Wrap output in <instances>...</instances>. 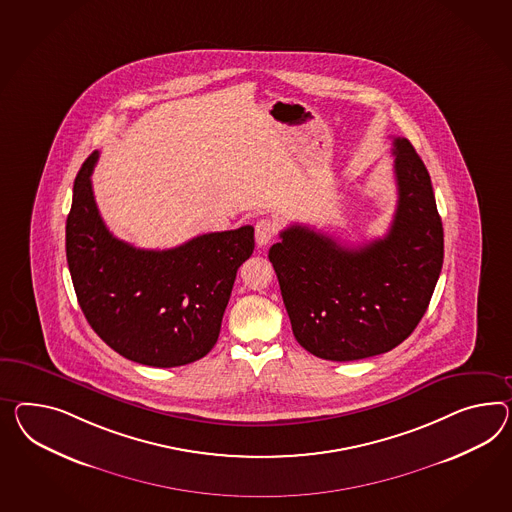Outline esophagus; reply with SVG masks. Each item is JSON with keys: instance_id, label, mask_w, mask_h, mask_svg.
I'll return each instance as SVG.
<instances>
[{"instance_id": "obj_1", "label": "esophagus", "mask_w": 512, "mask_h": 512, "mask_svg": "<svg viewBox=\"0 0 512 512\" xmlns=\"http://www.w3.org/2000/svg\"><path fill=\"white\" fill-rule=\"evenodd\" d=\"M276 230H278V228H276L275 221H271V219H260V221L256 223V228H254L258 247L269 245V243L273 241V237L276 236Z\"/></svg>"}]
</instances>
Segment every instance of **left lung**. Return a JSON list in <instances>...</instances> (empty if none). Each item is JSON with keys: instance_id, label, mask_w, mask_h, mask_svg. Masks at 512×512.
I'll return each instance as SVG.
<instances>
[{"instance_id": "obj_1", "label": "left lung", "mask_w": 512, "mask_h": 512, "mask_svg": "<svg viewBox=\"0 0 512 512\" xmlns=\"http://www.w3.org/2000/svg\"><path fill=\"white\" fill-rule=\"evenodd\" d=\"M397 208L388 234L358 249L293 224L269 249L295 340L325 360L388 353L418 327L444 263L431 176L394 139Z\"/></svg>"}]
</instances>
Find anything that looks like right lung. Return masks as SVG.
Returning a JSON list of instances; mask_svg holds the SVG:
<instances>
[{"label":"right lung","mask_w":512,"mask_h":512,"mask_svg":"<svg viewBox=\"0 0 512 512\" xmlns=\"http://www.w3.org/2000/svg\"><path fill=\"white\" fill-rule=\"evenodd\" d=\"M92 152L66 219V260L92 330L124 358L152 367L191 364L217 343L254 228L211 232L169 250L135 249L105 226L92 195Z\"/></svg>","instance_id":"right-lung-1"}]
</instances>
